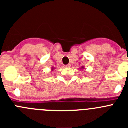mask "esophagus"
<instances>
[{
  "label": "esophagus",
  "mask_w": 128,
  "mask_h": 128,
  "mask_svg": "<svg viewBox=\"0 0 128 128\" xmlns=\"http://www.w3.org/2000/svg\"><path fill=\"white\" fill-rule=\"evenodd\" d=\"M65 67H66V68H67V67H70V66H71V65H70V64H68V65H65Z\"/></svg>",
  "instance_id": "34e87169"
}]
</instances>
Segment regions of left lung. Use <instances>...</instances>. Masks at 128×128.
I'll use <instances>...</instances> for the list:
<instances>
[{
  "instance_id": "left-lung-1",
  "label": "left lung",
  "mask_w": 128,
  "mask_h": 128,
  "mask_svg": "<svg viewBox=\"0 0 128 128\" xmlns=\"http://www.w3.org/2000/svg\"><path fill=\"white\" fill-rule=\"evenodd\" d=\"M80 69H84V66H81V68H80Z\"/></svg>"
}]
</instances>
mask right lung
Masks as SVG:
<instances>
[{"mask_svg": "<svg viewBox=\"0 0 128 128\" xmlns=\"http://www.w3.org/2000/svg\"><path fill=\"white\" fill-rule=\"evenodd\" d=\"M54 69H55V68H54V67H52V68H51V71H53V70H54Z\"/></svg>", "mask_w": 128, "mask_h": 128, "instance_id": "1", "label": "right lung"}]
</instances>
